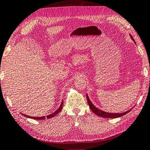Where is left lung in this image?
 Masks as SVG:
<instances>
[{
  "mask_svg": "<svg viewBox=\"0 0 150 150\" xmlns=\"http://www.w3.org/2000/svg\"><path fill=\"white\" fill-rule=\"evenodd\" d=\"M131 39L133 40L134 42L133 38L132 37L131 35ZM86 98H87L88 103V105H89V107L90 108L91 110H92L93 112H94L97 116L102 117V118H119V117H121L122 116L125 115V114H127L129 112H130V111L131 110V109H130L129 110H127V111H126V112H123V113H109V112H104V111L98 109V108H96L94 106V105L92 104V103L91 102L90 100V99L88 98V94H86Z\"/></svg>",
  "mask_w": 150,
  "mask_h": 150,
  "instance_id": "8db88e82",
  "label": "left lung"
}]
</instances>
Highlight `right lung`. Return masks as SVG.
Returning a JSON list of instances; mask_svg holds the SVG:
<instances>
[{
    "mask_svg": "<svg viewBox=\"0 0 150 150\" xmlns=\"http://www.w3.org/2000/svg\"><path fill=\"white\" fill-rule=\"evenodd\" d=\"M62 107H63V101H62V103H61V105H60V107L58 108V109H57V110H56L54 112H53V113L51 114H49V115L47 116H41V117H32V116H27V115H25V114H24V116H25V117H27V118H32V119H34V120H45V118H48V119H49V118H52V117L55 116L56 115H57V114L59 113V112H60V110H62Z\"/></svg>",
    "mask_w": 150,
    "mask_h": 150,
    "instance_id": "add662e5",
    "label": "right lung"
}]
</instances>
